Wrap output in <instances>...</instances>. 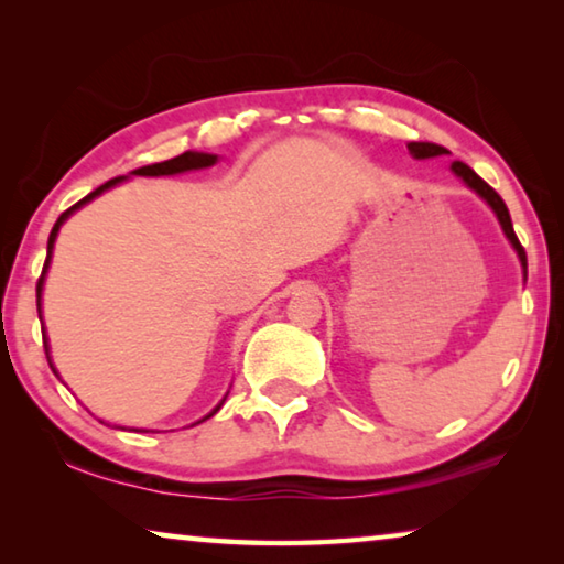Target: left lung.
Returning a JSON list of instances; mask_svg holds the SVG:
<instances>
[{
	"label": "left lung",
	"instance_id": "obj_1",
	"mask_svg": "<svg viewBox=\"0 0 564 564\" xmlns=\"http://www.w3.org/2000/svg\"><path fill=\"white\" fill-rule=\"evenodd\" d=\"M408 151H410V156H413V159H433V156L451 154V151H447L445 147L431 144V141H410V144H408ZM451 169H453V174H455L457 178H463V184H465L467 188H473L475 194L480 196L482 202L492 208V214L498 216L502 234L508 236L510 246L514 248V253H518V259H520V265H522V279L528 281V256H524V248L520 246L518 236H514V228H512V221H510V212H508V206H505L502 198L498 196V191H495V188H490L488 184H485V181H482L480 176H477L470 166L463 164V161H453V166H451Z\"/></svg>",
	"mask_w": 564,
	"mask_h": 564
}]
</instances>
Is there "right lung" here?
<instances>
[{"label":"right lung","mask_w":564,"mask_h":564,"mask_svg":"<svg viewBox=\"0 0 564 564\" xmlns=\"http://www.w3.org/2000/svg\"><path fill=\"white\" fill-rule=\"evenodd\" d=\"M216 161H218V156H216V154H204V151H184V154H181V156H174V159H169V161H161V164H149V166L133 169L129 176H176V174H186V171L208 169V166H214ZM129 176H117V178L107 181V184H101L99 188H94L89 196H84L82 202H76L72 208H66V212H64L59 218H56V224H54L52 234H50V243H46V261H44V269H42V275H40V283H36V311H40V321H42V291H44V279H46V271H50L52 251H54V241H56V236H59V228L64 226L66 218H69L74 212H79L82 206H87L89 202H94V198L101 196L104 191L113 188L117 184H121V181H127ZM42 338H44L46 360H50V366H52V370L56 373V368H54V362H52V356H50V338H46V330H44V326H42ZM56 376H59V373H56ZM226 395H228V393H226ZM226 395H224V400H226ZM224 400H221V403H218V405H216V408L212 410V413H208L206 417L198 420V423H204V420H208L212 415H216L218 410H221ZM101 423H104V420H101ZM107 425H109V423H107ZM121 431H123V427H121Z\"/></svg>","instance_id":"1"}]
</instances>
